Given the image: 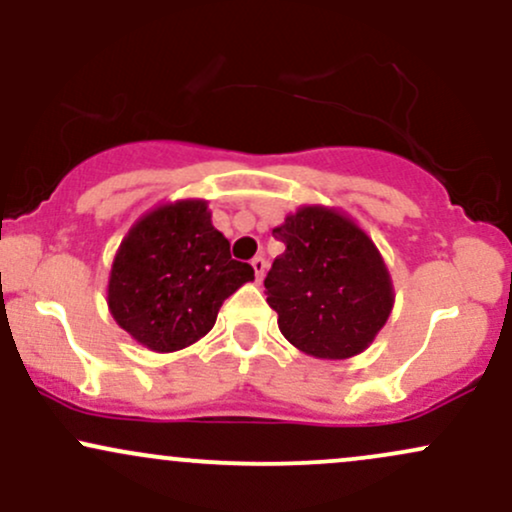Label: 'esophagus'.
<instances>
[{"mask_svg":"<svg viewBox=\"0 0 512 512\" xmlns=\"http://www.w3.org/2000/svg\"><path fill=\"white\" fill-rule=\"evenodd\" d=\"M250 264H252V269H255V276H257V281H262L264 272H267V260H264V257L260 255V257H255V260H252Z\"/></svg>","mask_w":512,"mask_h":512,"instance_id":"34e87169","label":"esophagus"}]
</instances>
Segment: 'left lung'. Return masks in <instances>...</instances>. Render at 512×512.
<instances>
[{
	"label": "left lung",
	"mask_w": 512,
	"mask_h": 512,
	"mask_svg": "<svg viewBox=\"0 0 512 512\" xmlns=\"http://www.w3.org/2000/svg\"><path fill=\"white\" fill-rule=\"evenodd\" d=\"M286 245L264 279L279 330L303 354L342 361L368 349L392 313L383 257L342 211L301 207L274 228Z\"/></svg>",
	"instance_id": "8db88e82"
}]
</instances>
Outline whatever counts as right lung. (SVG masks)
I'll use <instances>...</instances> for the list:
<instances>
[{"label": "right lung", "instance_id": "1", "mask_svg": "<svg viewBox=\"0 0 512 512\" xmlns=\"http://www.w3.org/2000/svg\"><path fill=\"white\" fill-rule=\"evenodd\" d=\"M255 279L211 226L202 199L161 204L129 228L108 281L115 322L146 349H185L214 327L231 293Z\"/></svg>", "mask_w": 512, "mask_h": 512}]
</instances>
